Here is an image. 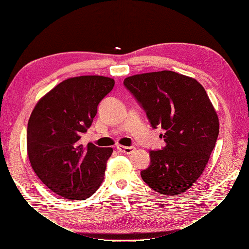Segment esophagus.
I'll return each mask as SVG.
<instances>
[{"label":"esophagus","instance_id":"obj_1","mask_svg":"<svg viewBox=\"0 0 249 249\" xmlns=\"http://www.w3.org/2000/svg\"><path fill=\"white\" fill-rule=\"evenodd\" d=\"M116 148L119 153H123V154H131L135 149V147L133 146H124V145H117Z\"/></svg>","mask_w":249,"mask_h":249}]
</instances>
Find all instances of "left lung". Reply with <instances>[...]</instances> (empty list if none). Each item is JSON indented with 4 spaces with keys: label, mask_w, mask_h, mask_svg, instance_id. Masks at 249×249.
<instances>
[{
    "label": "left lung",
    "mask_w": 249,
    "mask_h": 249,
    "mask_svg": "<svg viewBox=\"0 0 249 249\" xmlns=\"http://www.w3.org/2000/svg\"><path fill=\"white\" fill-rule=\"evenodd\" d=\"M124 86L145 110L154 129L165 130L166 145L150 150L141 178L156 192H186L205 170L219 134V119L205 88L195 79L171 71L135 74Z\"/></svg>",
    "instance_id": "1"
}]
</instances>
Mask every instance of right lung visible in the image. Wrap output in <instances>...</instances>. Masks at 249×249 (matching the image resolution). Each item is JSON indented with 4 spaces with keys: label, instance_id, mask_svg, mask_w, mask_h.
Segmentation results:
<instances>
[{
    "label": "right lung",
    "instance_id": "add662e5",
    "mask_svg": "<svg viewBox=\"0 0 249 249\" xmlns=\"http://www.w3.org/2000/svg\"><path fill=\"white\" fill-rule=\"evenodd\" d=\"M114 84L103 76L70 78L35 105L27 130L29 161L41 182L59 196L84 200L103 183L113 148L83 145L80 139Z\"/></svg>",
    "mask_w": 249,
    "mask_h": 249
}]
</instances>
